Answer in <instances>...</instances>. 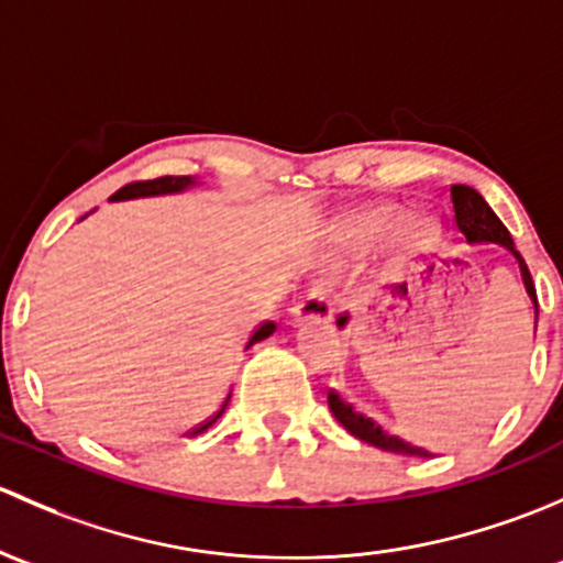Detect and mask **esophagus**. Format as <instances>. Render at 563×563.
I'll list each match as a JSON object with an SVG mask.
<instances>
[{
    "instance_id": "34e87169",
    "label": "esophagus",
    "mask_w": 563,
    "mask_h": 563,
    "mask_svg": "<svg viewBox=\"0 0 563 563\" xmlns=\"http://www.w3.org/2000/svg\"><path fill=\"white\" fill-rule=\"evenodd\" d=\"M292 317L295 322H328L333 317V306L322 289H311L303 300L292 306Z\"/></svg>"
}]
</instances>
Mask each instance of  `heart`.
Segmentation results:
<instances>
[{"label": "heart", "instance_id": "b5f03b06", "mask_svg": "<svg viewBox=\"0 0 563 563\" xmlns=\"http://www.w3.org/2000/svg\"><path fill=\"white\" fill-rule=\"evenodd\" d=\"M390 233L393 246L401 252H420L431 243L439 241V219L428 211H409L393 200L371 202V206L357 208L341 222L339 239L346 252H368Z\"/></svg>", "mask_w": 563, "mask_h": 563}]
</instances>
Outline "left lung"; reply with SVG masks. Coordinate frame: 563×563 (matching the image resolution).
I'll return each mask as SVG.
<instances>
[{"instance_id":"1","label":"left lung","mask_w":563,"mask_h":563,"mask_svg":"<svg viewBox=\"0 0 563 563\" xmlns=\"http://www.w3.org/2000/svg\"><path fill=\"white\" fill-rule=\"evenodd\" d=\"M450 197H453L455 224H457V230L463 233V239H466L468 243H498V246H504L515 260H518L520 276H523V284H526V292H529L531 303H534V317L540 314V303H537V289H534V282H531L529 265H526V260L520 257V252L515 249L512 235H509V230L504 228L501 219L496 217L494 208L485 202V197L479 195L477 189L463 187V184L450 187ZM339 324H344V317H341ZM328 407H330V411H333L335 420H339L341 426L352 433V437L361 439V442L374 444V448L385 450V453H396V455H420V457L431 455L428 450L415 448V444H409V442H404V439L393 437V433L382 431V428L376 426L371 417H363L361 411L352 409L350 404H346L335 390H328Z\"/></svg>"}]
</instances>
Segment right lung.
<instances>
[{
  "label": "right lung",
  "mask_w": 563,
  "mask_h": 563,
  "mask_svg": "<svg viewBox=\"0 0 563 563\" xmlns=\"http://www.w3.org/2000/svg\"><path fill=\"white\" fill-rule=\"evenodd\" d=\"M195 184H197V178H192V176H162V178H154V181H135V184H126V187H124V189H119V192H115L113 197H110V200H135V197L178 195V192H184V189L195 187ZM274 330H276V324H274V322H263V324H260L257 330H254L252 339H249V344H246V346H252V344H257V341L268 339V335L274 333ZM228 401H230V396L224 398L222 409H219L217 415L211 417V420H206V422H202V426H197V428H195L192 437H197V433H202V431H208V428H211L213 422H217L219 417H222V411H224V407H228Z\"/></svg>",
  "instance_id": "add662e5"
}]
</instances>
